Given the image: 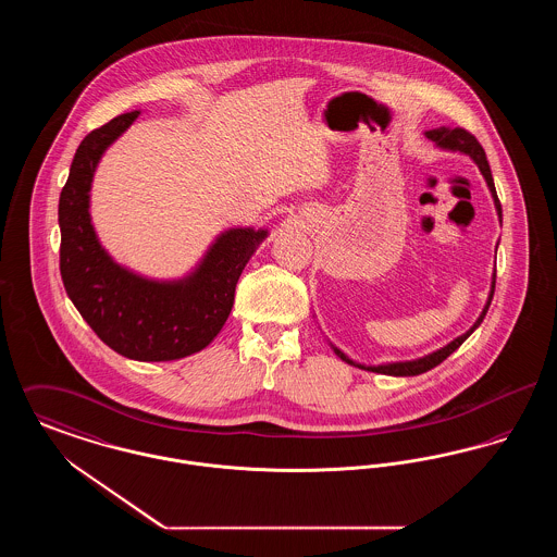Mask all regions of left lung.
<instances>
[{
  "label": "left lung",
  "instance_id": "obj_1",
  "mask_svg": "<svg viewBox=\"0 0 557 557\" xmlns=\"http://www.w3.org/2000/svg\"><path fill=\"white\" fill-rule=\"evenodd\" d=\"M425 137H428L430 141H434V144H436V148H441V150L461 152V154H468L470 159L476 162L478 169H480V173H482V177H484V182H486V186L491 189V196H493L495 209H497L499 221H502V219H504V216H502V202H499L497 191H495V182H493V175H491L488 160H486V154H484L482 146L478 144L476 137H474L472 133L461 129V127H455V129H449V127H438V129L425 132ZM495 280H497V269L493 271L491 292H488L486 305H484V309H482L480 318L474 321V325H472L466 334H461V336H457L455 341H450L449 345L443 346V348H438V350H434V352H430V355H424V357H420V359H413V361H393V363H380V366H363V363H357V361L348 359L338 346H334L332 343H330V346L334 348V352H336L343 361L350 363V366H355V368H359V370L375 371V373H384V375H420V373H424V371L436 368L438 363H443V361L449 357L450 352H455L459 346L463 345V343L468 341V336H470V334L476 330L478 325L482 323V319H484L486 311H488V307H491L493 294H495Z\"/></svg>",
  "mask_w": 557,
  "mask_h": 557
}]
</instances>
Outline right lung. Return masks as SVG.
I'll return each mask as SVG.
<instances>
[{
  "label": "right lung",
  "mask_w": 557,
  "mask_h": 557,
  "mask_svg": "<svg viewBox=\"0 0 557 557\" xmlns=\"http://www.w3.org/2000/svg\"><path fill=\"white\" fill-rule=\"evenodd\" d=\"M139 110L112 119L81 141L58 205L60 273L69 298L98 338L135 361H175L211 345L230 318L239 275L267 230L221 232L180 280H150L119 265L91 225L89 191L98 162Z\"/></svg>",
  "instance_id": "right-lung-1"
}]
</instances>
